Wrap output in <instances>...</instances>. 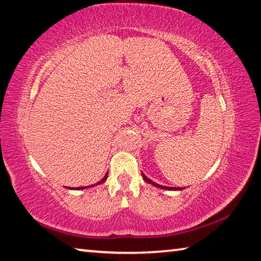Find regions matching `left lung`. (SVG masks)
<instances>
[{
	"label": "left lung",
	"mask_w": 261,
	"mask_h": 261,
	"mask_svg": "<svg viewBox=\"0 0 261 261\" xmlns=\"http://www.w3.org/2000/svg\"><path fill=\"white\" fill-rule=\"evenodd\" d=\"M143 175V178L146 180L147 183H149V184H152V185H155V187H158V188H161V189H166V190H180L182 188H171V187H162V185H159V184H156V183H154L153 180H151L149 178H147V176H145L144 174H141Z\"/></svg>",
	"instance_id": "obj_1"
}]
</instances>
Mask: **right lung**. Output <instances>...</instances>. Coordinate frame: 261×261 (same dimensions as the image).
Segmentation results:
<instances>
[{
  "instance_id": "obj_1",
  "label": "right lung",
  "mask_w": 261,
  "mask_h": 261,
  "mask_svg": "<svg viewBox=\"0 0 261 261\" xmlns=\"http://www.w3.org/2000/svg\"><path fill=\"white\" fill-rule=\"evenodd\" d=\"M107 177H108V173L105 175V177L100 180V182H98L96 184H101V183H103L106 179H107ZM91 187H93V185H91ZM86 188H88V187H82V188H76V189H78V190H81V189H86Z\"/></svg>"
}]
</instances>
